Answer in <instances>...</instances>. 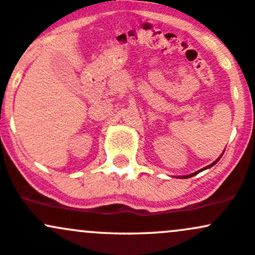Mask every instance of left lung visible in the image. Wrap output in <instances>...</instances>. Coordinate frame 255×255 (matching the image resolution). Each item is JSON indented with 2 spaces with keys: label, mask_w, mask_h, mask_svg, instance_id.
Returning a JSON list of instances; mask_svg holds the SVG:
<instances>
[{
  "label": "left lung",
  "mask_w": 255,
  "mask_h": 255,
  "mask_svg": "<svg viewBox=\"0 0 255 255\" xmlns=\"http://www.w3.org/2000/svg\"><path fill=\"white\" fill-rule=\"evenodd\" d=\"M224 152H225V151H224ZM224 152H222V154H221V155H220V157H218V159H216V160H215V161H214L213 163H210V165H208V166H206V167H204V168H202V170L197 171V172H194V173H191V175H187V176H179V177H178V178H189V177H192V176H195V175H198V173H199V172H202V171H204V170H206V168H210V167H213V166H214V165H215V163H216V162H218L220 159H221V156H222V155H224Z\"/></svg>",
  "instance_id": "obj_1"
}]
</instances>
